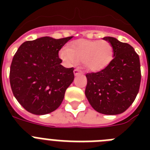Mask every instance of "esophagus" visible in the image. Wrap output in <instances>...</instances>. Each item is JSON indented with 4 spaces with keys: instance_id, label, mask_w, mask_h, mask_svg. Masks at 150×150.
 Masks as SVG:
<instances>
[{
    "instance_id": "34e87169",
    "label": "esophagus",
    "mask_w": 150,
    "mask_h": 150,
    "mask_svg": "<svg viewBox=\"0 0 150 150\" xmlns=\"http://www.w3.org/2000/svg\"><path fill=\"white\" fill-rule=\"evenodd\" d=\"M82 73V71L79 70V69H75L74 70V75H79V74H81Z\"/></svg>"
}]
</instances>
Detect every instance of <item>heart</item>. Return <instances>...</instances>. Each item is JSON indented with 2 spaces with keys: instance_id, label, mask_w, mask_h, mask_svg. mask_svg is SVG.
Listing matches in <instances>:
<instances>
[{
  "instance_id": "1",
  "label": "heart",
  "mask_w": 150,
  "mask_h": 150,
  "mask_svg": "<svg viewBox=\"0 0 150 150\" xmlns=\"http://www.w3.org/2000/svg\"><path fill=\"white\" fill-rule=\"evenodd\" d=\"M114 54L113 46L107 40H77L62 48L59 56L66 65L75 66L81 61L85 69L96 72L109 65Z\"/></svg>"
}]
</instances>
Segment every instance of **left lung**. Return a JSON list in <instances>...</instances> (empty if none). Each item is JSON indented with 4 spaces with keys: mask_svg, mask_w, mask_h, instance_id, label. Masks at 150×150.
<instances>
[{
    "mask_svg": "<svg viewBox=\"0 0 150 150\" xmlns=\"http://www.w3.org/2000/svg\"><path fill=\"white\" fill-rule=\"evenodd\" d=\"M111 43L114 58L103 70L88 73L85 94L92 107L103 114L123 113L132 104L141 82L139 57L128 43L106 36Z\"/></svg>",
    "mask_w": 150,
    "mask_h": 150,
    "instance_id": "obj_1",
    "label": "left lung"
}]
</instances>
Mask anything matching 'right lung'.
I'll return each instance as SVG.
<instances>
[{
	"instance_id": "1",
	"label": "right lung",
	"mask_w": 150,
	"mask_h": 150,
	"mask_svg": "<svg viewBox=\"0 0 150 150\" xmlns=\"http://www.w3.org/2000/svg\"><path fill=\"white\" fill-rule=\"evenodd\" d=\"M71 38L43 36L25 41L15 53L10 68V84L14 96L27 111L43 115L61 104L75 76L74 68L61 65L58 52Z\"/></svg>"
}]
</instances>
